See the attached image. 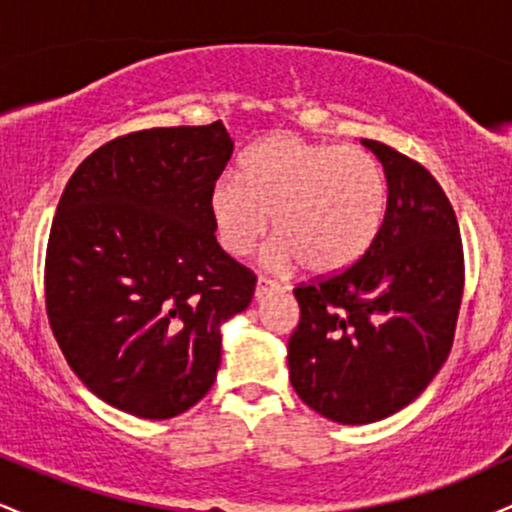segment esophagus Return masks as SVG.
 Listing matches in <instances>:
<instances>
[{
	"label": "esophagus",
	"instance_id": "esophagus-1",
	"mask_svg": "<svg viewBox=\"0 0 512 512\" xmlns=\"http://www.w3.org/2000/svg\"><path fill=\"white\" fill-rule=\"evenodd\" d=\"M279 291H281V286L276 284V281L267 279V276H260V279H257V284H255V298H257V301H262V298L272 296V293H279Z\"/></svg>",
	"mask_w": 512,
	"mask_h": 512
}]
</instances>
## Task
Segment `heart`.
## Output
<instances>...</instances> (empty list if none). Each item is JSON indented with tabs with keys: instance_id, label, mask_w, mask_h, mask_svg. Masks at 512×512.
<instances>
[{
	"instance_id": "1",
	"label": "heart",
	"mask_w": 512,
	"mask_h": 512,
	"mask_svg": "<svg viewBox=\"0 0 512 512\" xmlns=\"http://www.w3.org/2000/svg\"><path fill=\"white\" fill-rule=\"evenodd\" d=\"M387 209L380 163L356 146H332L272 134L240 161V180L223 175L209 192V216L221 248L250 255L272 216L267 262L332 274L370 248Z\"/></svg>"
}]
</instances>
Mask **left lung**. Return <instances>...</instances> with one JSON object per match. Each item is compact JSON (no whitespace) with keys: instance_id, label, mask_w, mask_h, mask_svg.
Segmentation results:
<instances>
[{"instance_id":"1","label":"left lung","mask_w":512,"mask_h":512,"mask_svg":"<svg viewBox=\"0 0 512 512\" xmlns=\"http://www.w3.org/2000/svg\"><path fill=\"white\" fill-rule=\"evenodd\" d=\"M361 144L385 170L383 226L356 264L293 289L301 322L286 356L296 395L346 426L385 419L426 390L450 354L464 286L443 187L390 146Z\"/></svg>"}]
</instances>
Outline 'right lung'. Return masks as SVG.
<instances>
[{"mask_svg": "<svg viewBox=\"0 0 512 512\" xmlns=\"http://www.w3.org/2000/svg\"><path fill=\"white\" fill-rule=\"evenodd\" d=\"M233 154L223 122L113 139L57 204L45 303L69 368L98 399L173 419L211 390L221 327L255 274L216 243L209 192Z\"/></svg>", "mask_w": 512, "mask_h": 512, "instance_id": "1", "label": "right lung"}]
</instances>
